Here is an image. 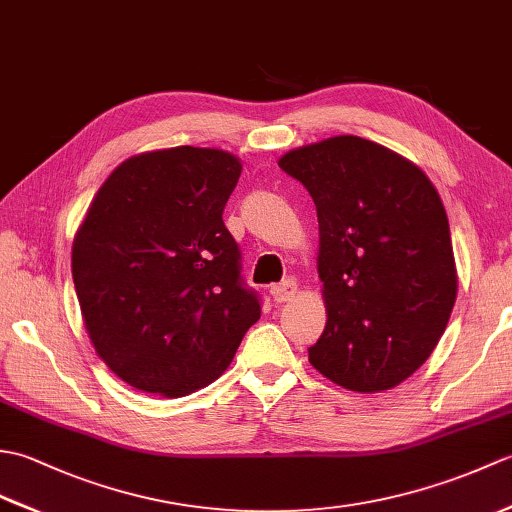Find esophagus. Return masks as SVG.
Returning <instances> with one entry per match:
<instances>
[{
  "label": "esophagus",
  "mask_w": 512,
  "mask_h": 512,
  "mask_svg": "<svg viewBox=\"0 0 512 512\" xmlns=\"http://www.w3.org/2000/svg\"><path fill=\"white\" fill-rule=\"evenodd\" d=\"M270 295H273V299H275L277 303H288V301H292V299H295V297L299 295L297 281H292V279L281 281V284L270 288Z\"/></svg>",
  "instance_id": "34e87169"
}]
</instances>
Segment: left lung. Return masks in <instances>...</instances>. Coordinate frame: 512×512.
<instances>
[{"label": "left lung", "mask_w": 512, "mask_h": 512, "mask_svg": "<svg viewBox=\"0 0 512 512\" xmlns=\"http://www.w3.org/2000/svg\"><path fill=\"white\" fill-rule=\"evenodd\" d=\"M279 167L312 195L328 323L308 354L352 391L396 387L447 328L458 273L447 211L431 180L383 145L334 136Z\"/></svg>", "instance_id": "8db88e82"}]
</instances>
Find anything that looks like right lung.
<instances>
[{
	"mask_svg": "<svg viewBox=\"0 0 512 512\" xmlns=\"http://www.w3.org/2000/svg\"><path fill=\"white\" fill-rule=\"evenodd\" d=\"M242 162L171 147L125 160L72 244V279L94 350L147 394L180 398L231 365L262 317L222 213Z\"/></svg>",
	"mask_w": 512,
	"mask_h": 512,
	"instance_id": "right-lung-1",
	"label": "right lung"
}]
</instances>
